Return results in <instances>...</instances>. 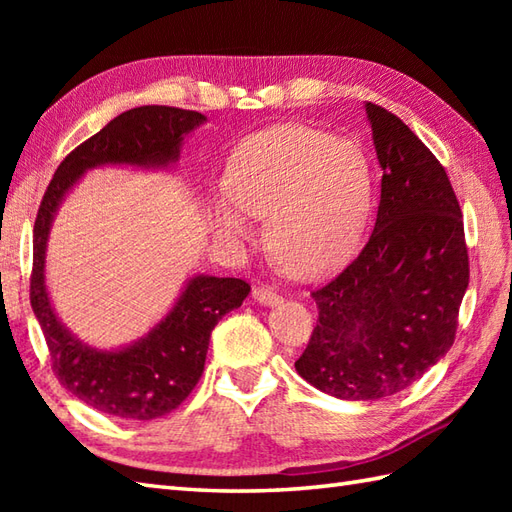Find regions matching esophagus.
<instances>
[{"label":"esophagus","mask_w":512,"mask_h":512,"mask_svg":"<svg viewBox=\"0 0 512 512\" xmlns=\"http://www.w3.org/2000/svg\"><path fill=\"white\" fill-rule=\"evenodd\" d=\"M253 299L257 303H262V306H277V303H281V295H277V292L270 290L268 286L253 288Z\"/></svg>","instance_id":"esophagus-1"}]
</instances>
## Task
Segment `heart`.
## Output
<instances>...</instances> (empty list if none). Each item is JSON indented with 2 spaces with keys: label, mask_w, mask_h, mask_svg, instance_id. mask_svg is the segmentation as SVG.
<instances>
[{
  "label": "heart",
  "mask_w": 512,
  "mask_h": 512,
  "mask_svg": "<svg viewBox=\"0 0 512 512\" xmlns=\"http://www.w3.org/2000/svg\"><path fill=\"white\" fill-rule=\"evenodd\" d=\"M226 200L211 202L215 231L250 235L246 215L266 217V246L288 275L317 279L361 242L372 206V169L352 140L306 125H275L248 136L224 171Z\"/></svg>",
  "instance_id": "heart-1"
}]
</instances>
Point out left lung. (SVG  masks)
I'll list each match as a JSON object with an SVG mask.
<instances>
[{"label":"left lung","instance_id":"obj_1","mask_svg":"<svg viewBox=\"0 0 512 512\" xmlns=\"http://www.w3.org/2000/svg\"><path fill=\"white\" fill-rule=\"evenodd\" d=\"M383 167L374 233L354 262L312 290L319 319L297 372L343 400L407 389L449 352L469 288L460 202L447 171L385 107L367 103Z\"/></svg>","mask_w":512,"mask_h":512}]
</instances>
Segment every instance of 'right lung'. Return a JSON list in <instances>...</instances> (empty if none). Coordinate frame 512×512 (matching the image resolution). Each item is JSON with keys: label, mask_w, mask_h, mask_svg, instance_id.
<instances>
[{"label": "right lung", "mask_w": 512, "mask_h": 512, "mask_svg": "<svg viewBox=\"0 0 512 512\" xmlns=\"http://www.w3.org/2000/svg\"><path fill=\"white\" fill-rule=\"evenodd\" d=\"M204 121L200 112L167 105L123 112L63 158L39 206L30 303L46 336L52 372L85 405L116 418L154 420L176 409L198 385L217 321L242 306L250 286L235 277H193L147 336L123 350H96L65 330L50 306L43 281L50 226L63 195L85 171L99 165L167 167L178 160L182 138Z\"/></svg>", "instance_id": "right-lung-1"}]
</instances>
